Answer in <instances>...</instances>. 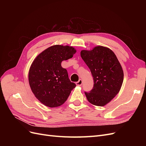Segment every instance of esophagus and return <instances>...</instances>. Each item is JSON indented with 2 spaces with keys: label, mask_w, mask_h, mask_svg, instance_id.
Segmentation results:
<instances>
[{
  "label": "esophagus",
  "mask_w": 146,
  "mask_h": 146,
  "mask_svg": "<svg viewBox=\"0 0 146 146\" xmlns=\"http://www.w3.org/2000/svg\"><path fill=\"white\" fill-rule=\"evenodd\" d=\"M82 83H83L82 80V79H80V80H79L77 82H76V85L78 86H81L82 85Z\"/></svg>",
  "instance_id": "obj_1"
}]
</instances>
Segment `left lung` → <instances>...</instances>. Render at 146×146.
<instances>
[{
    "label": "left lung",
    "instance_id": "left-lung-1",
    "mask_svg": "<svg viewBox=\"0 0 146 146\" xmlns=\"http://www.w3.org/2000/svg\"><path fill=\"white\" fill-rule=\"evenodd\" d=\"M82 58L90 68L94 86L90 92H85L89 102L96 106L105 105L121 90L123 72L116 55L109 48L96 46L91 50H83Z\"/></svg>",
    "mask_w": 146,
    "mask_h": 146
}]
</instances>
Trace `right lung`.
Wrapping results in <instances>:
<instances>
[{"mask_svg":"<svg viewBox=\"0 0 146 146\" xmlns=\"http://www.w3.org/2000/svg\"><path fill=\"white\" fill-rule=\"evenodd\" d=\"M76 50L69 46L55 45L39 54L31 65L29 82L39 102L54 108L63 105L76 85L70 82L61 62L71 58Z\"/></svg>","mask_w":146,"mask_h":146,"instance_id":"1","label":"right lung"}]
</instances>
